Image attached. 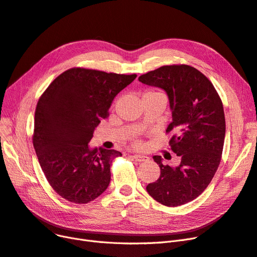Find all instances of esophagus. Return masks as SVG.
Instances as JSON below:
<instances>
[{"label": "esophagus", "instance_id": "obj_1", "mask_svg": "<svg viewBox=\"0 0 257 257\" xmlns=\"http://www.w3.org/2000/svg\"><path fill=\"white\" fill-rule=\"evenodd\" d=\"M132 158L138 161V162H147V161H149V157L144 155H134Z\"/></svg>", "mask_w": 257, "mask_h": 257}]
</instances>
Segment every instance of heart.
<instances>
[{
	"label": "heart",
	"instance_id": "obj_1",
	"mask_svg": "<svg viewBox=\"0 0 257 257\" xmlns=\"http://www.w3.org/2000/svg\"><path fill=\"white\" fill-rule=\"evenodd\" d=\"M145 94H155V95H163L162 93H160V92H155V91H148V92H146ZM164 96V95H163Z\"/></svg>",
	"mask_w": 257,
	"mask_h": 257
}]
</instances>
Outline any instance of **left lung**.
I'll use <instances>...</instances> for the list:
<instances>
[{"label":"left lung","mask_w":257,"mask_h":257,"mask_svg":"<svg viewBox=\"0 0 257 257\" xmlns=\"http://www.w3.org/2000/svg\"><path fill=\"white\" fill-rule=\"evenodd\" d=\"M139 80L166 92L173 116L166 132L176 130L169 145L181 159L172 167L163 164L162 157L155 156L161 175L146 191L166 206L191 202L211 183L220 163L225 136L221 99L213 83L186 64L161 66Z\"/></svg>","instance_id":"8db88e82"}]
</instances>
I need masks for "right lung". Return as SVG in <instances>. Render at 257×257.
<instances>
[{"instance_id":"obj_1","label":"right lung","mask_w":257,"mask_h":257,"mask_svg":"<svg viewBox=\"0 0 257 257\" xmlns=\"http://www.w3.org/2000/svg\"><path fill=\"white\" fill-rule=\"evenodd\" d=\"M137 77L74 68L42 94L35 112L33 144L54 191L74 203H88L109 186L114 149L91 148L89 142L108 117L114 97Z\"/></svg>"}]
</instances>
